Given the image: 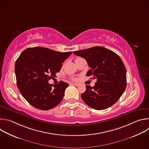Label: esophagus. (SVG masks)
Listing matches in <instances>:
<instances>
[{"label": "esophagus", "mask_w": 149, "mask_h": 149, "mask_svg": "<svg viewBox=\"0 0 149 149\" xmlns=\"http://www.w3.org/2000/svg\"><path fill=\"white\" fill-rule=\"evenodd\" d=\"M72 84L73 85V86H79V84L78 83H72Z\"/></svg>", "instance_id": "1"}]
</instances>
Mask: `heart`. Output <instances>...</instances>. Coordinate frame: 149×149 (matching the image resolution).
<instances>
[{"instance_id":"heart-1","label":"heart","mask_w":149,"mask_h":149,"mask_svg":"<svg viewBox=\"0 0 149 149\" xmlns=\"http://www.w3.org/2000/svg\"><path fill=\"white\" fill-rule=\"evenodd\" d=\"M78 58H77V59H78Z\"/></svg>"}]
</instances>
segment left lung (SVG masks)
I'll return each mask as SVG.
<instances>
[{
  "mask_svg": "<svg viewBox=\"0 0 149 149\" xmlns=\"http://www.w3.org/2000/svg\"><path fill=\"white\" fill-rule=\"evenodd\" d=\"M73 53L84 58L91 69L86 75L96 79L95 86H86L81 94L83 101L90 107L101 110L115 104L127 86L126 70L120 57L112 51L94 47Z\"/></svg>",
  "mask_w": 149,
  "mask_h": 149,
  "instance_id": "left-lung-1",
  "label": "left lung"
}]
</instances>
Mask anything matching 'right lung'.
<instances>
[{"mask_svg": "<svg viewBox=\"0 0 149 149\" xmlns=\"http://www.w3.org/2000/svg\"><path fill=\"white\" fill-rule=\"evenodd\" d=\"M71 54L43 47L29 48L21 53L15 66L17 87L33 107L48 110L62 101L68 84L60 81L52 88L48 81L55 77L62 63Z\"/></svg>", "mask_w": 149, "mask_h": 149, "instance_id": "1", "label": "right lung"}]
</instances>
